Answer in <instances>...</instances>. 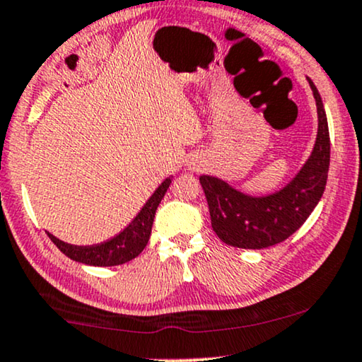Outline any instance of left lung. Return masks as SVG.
I'll return each instance as SVG.
<instances>
[{
	"label": "left lung",
	"instance_id": "obj_1",
	"mask_svg": "<svg viewBox=\"0 0 362 362\" xmlns=\"http://www.w3.org/2000/svg\"><path fill=\"white\" fill-rule=\"evenodd\" d=\"M308 83L317 107V136L310 158L290 184L274 194L252 197L221 178L200 175L211 228L230 247L262 250L285 242L321 200L329 170V129L321 95L310 77Z\"/></svg>",
	"mask_w": 362,
	"mask_h": 362
}]
</instances>
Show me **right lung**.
I'll return each instance as SVG.
<instances>
[{"mask_svg": "<svg viewBox=\"0 0 362 362\" xmlns=\"http://www.w3.org/2000/svg\"><path fill=\"white\" fill-rule=\"evenodd\" d=\"M170 184L172 177H167L158 185V189L151 195V199L146 202V205L142 206L136 218L125 226L119 235H115L114 238L107 240V242L90 245V247H77V245L66 243L62 240L56 238L49 231H47V237L51 238V242L67 258L74 259V262L93 264V267H115V264H124L131 262V259L139 257L142 253V250L146 248L148 238H151L156 210Z\"/></svg>", "mask_w": 362, "mask_h": 362, "instance_id": "add662e5", "label": "right lung"}]
</instances>
